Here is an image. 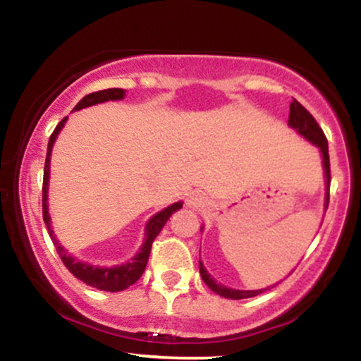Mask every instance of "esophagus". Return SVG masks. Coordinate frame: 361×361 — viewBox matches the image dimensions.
Listing matches in <instances>:
<instances>
[{"label":"esophagus","mask_w":361,"mask_h":361,"mask_svg":"<svg viewBox=\"0 0 361 361\" xmlns=\"http://www.w3.org/2000/svg\"><path fill=\"white\" fill-rule=\"evenodd\" d=\"M204 196L201 195V193H193L188 198V206L191 209H201V208H204Z\"/></svg>","instance_id":"obj_1"}]
</instances>
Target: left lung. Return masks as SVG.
<instances>
[{
  "instance_id": "1",
  "label": "left lung",
  "mask_w": 361,
  "mask_h": 361,
  "mask_svg": "<svg viewBox=\"0 0 361 361\" xmlns=\"http://www.w3.org/2000/svg\"><path fill=\"white\" fill-rule=\"evenodd\" d=\"M289 127L294 128V130L299 133L302 138H305L307 142H310L312 145L319 148L320 157H322V166H324V178H325V200H324V208L326 209L329 206V190H330V160H329V142L319 127V123L315 122V118L307 112L305 107L297 102L294 99L290 102V114H289ZM204 228L201 226V231ZM200 274L201 279L204 281V284L209 287L211 290L216 292V294L224 297V299H249V297H256L262 294L264 290H267L269 287H264V289H256V290H241V289H233V287H226L221 284V282L214 281V277L206 271L204 264L201 262L200 259ZM276 286V284H274ZM272 287V286H271Z\"/></svg>"
}]
</instances>
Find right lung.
Instances as JSON below:
<instances>
[{
    "instance_id": "right-lung-1",
    "label": "right lung",
    "mask_w": 361,
    "mask_h": 361,
    "mask_svg": "<svg viewBox=\"0 0 361 361\" xmlns=\"http://www.w3.org/2000/svg\"><path fill=\"white\" fill-rule=\"evenodd\" d=\"M125 95H127V90L125 89H105L99 90V92L89 94L79 100V104L74 107L75 110H82L87 107H92V105L109 102V100H122ZM67 122V117L62 118L59 125L54 128L52 135L49 138V143H47V153H46V163H44V181H42V218H44V223L47 226V231H49V236L52 238V243H54L56 251L59 254V257L64 262V266L69 269L71 274L79 279V281L85 282V284L90 287H95L99 290L105 292H120L125 290L127 287L135 284L138 279L142 277L143 271H145L148 256H150L152 243L155 241V238L160 234L163 226L166 224V221L170 219V216L175 213V211L183 208V201H176L170 206H166L165 209L158 211L152 216L150 219L147 221L145 224V234H143V243L138 252L133 256L130 261L117 264V266H94V264L84 262L75 256H72L66 251L64 246H61L59 239L56 238L54 231H52V223H51V214H49V201H47V193H49V176H51V155H52V147H54L56 138L59 135L62 128Z\"/></svg>"
}]
</instances>
